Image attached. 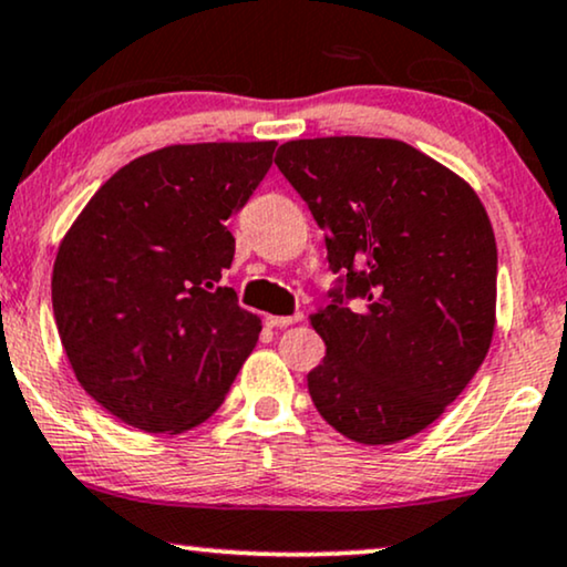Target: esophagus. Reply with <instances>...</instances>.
Here are the masks:
<instances>
[{
    "label": "esophagus",
    "instance_id": "obj_1",
    "mask_svg": "<svg viewBox=\"0 0 567 567\" xmlns=\"http://www.w3.org/2000/svg\"><path fill=\"white\" fill-rule=\"evenodd\" d=\"M305 316L302 312H295V316H265V323H268L270 328H286L291 323H299Z\"/></svg>",
    "mask_w": 567,
    "mask_h": 567
}]
</instances>
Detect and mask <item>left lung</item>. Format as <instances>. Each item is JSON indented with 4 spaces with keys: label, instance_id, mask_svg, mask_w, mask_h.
I'll return each instance as SVG.
<instances>
[{
    "label": "left lung",
    "instance_id": "8db88e82",
    "mask_svg": "<svg viewBox=\"0 0 567 567\" xmlns=\"http://www.w3.org/2000/svg\"><path fill=\"white\" fill-rule=\"evenodd\" d=\"M278 171L326 230L331 305L312 316L326 358L307 389L360 444L423 431L484 362L497 307V241L463 178L396 138L278 146Z\"/></svg>",
    "mask_w": 567,
    "mask_h": 567
}]
</instances>
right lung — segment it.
<instances>
[{
    "label": "right lung",
    "mask_w": 567,
    "mask_h": 567,
    "mask_svg": "<svg viewBox=\"0 0 567 567\" xmlns=\"http://www.w3.org/2000/svg\"><path fill=\"white\" fill-rule=\"evenodd\" d=\"M276 142L176 144L128 163L60 244L52 307L81 386L123 423L181 433L207 421L260 337L218 286L228 220L270 171Z\"/></svg>",
    "instance_id": "obj_1"
}]
</instances>
